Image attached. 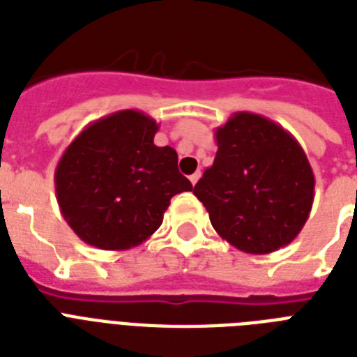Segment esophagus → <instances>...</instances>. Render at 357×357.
<instances>
[{"label":"esophagus","instance_id":"34e87169","mask_svg":"<svg viewBox=\"0 0 357 357\" xmlns=\"http://www.w3.org/2000/svg\"><path fill=\"white\" fill-rule=\"evenodd\" d=\"M200 176H202V174L200 172H195V174H192V176H190V183H192V185H196V181H198V179H200Z\"/></svg>","mask_w":357,"mask_h":357}]
</instances>
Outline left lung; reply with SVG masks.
Masks as SVG:
<instances>
[{
	"instance_id": "8db88e82",
	"label": "left lung",
	"mask_w": 357,
	"mask_h": 357,
	"mask_svg": "<svg viewBox=\"0 0 357 357\" xmlns=\"http://www.w3.org/2000/svg\"><path fill=\"white\" fill-rule=\"evenodd\" d=\"M217 157L195 185L213 228L246 254L293 243L313 206L315 176L298 140L255 113L215 129Z\"/></svg>"
}]
</instances>
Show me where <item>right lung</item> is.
Segmentation results:
<instances>
[{"mask_svg":"<svg viewBox=\"0 0 357 357\" xmlns=\"http://www.w3.org/2000/svg\"><path fill=\"white\" fill-rule=\"evenodd\" d=\"M157 122L123 109L89 123L55 168L64 220L94 248L129 250L162 224L174 195L192 190L178 153L153 144Z\"/></svg>","mask_w":357,"mask_h":357,"instance_id":"right-lung-1","label":"right lung"}]
</instances>
